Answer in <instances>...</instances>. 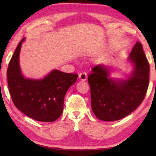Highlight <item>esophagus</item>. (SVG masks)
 Returning <instances> with one entry per match:
<instances>
[{
    "mask_svg": "<svg viewBox=\"0 0 156 156\" xmlns=\"http://www.w3.org/2000/svg\"><path fill=\"white\" fill-rule=\"evenodd\" d=\"M87 78V73L85 72H81L80 74H79V79H80V80H86Z\"/></svg>",
    "mask_w": 156,
    "mask_h": 156,
    "instance_id": "obj_1",
    "label": "esophagus"
}]
</instances>
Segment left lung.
<instances>
[{
	"label": "left lung",
	"mask_w": 156,
	"mask_h": 156,
	"mask_svg": "<svg viewBox=\"0 0 156 156\" xmlns=\"http://www.w3.org/2000/svg\"><path fill=\"white\" fill-rule=\"evenodd\" d=\"M129 60L134 65L126 80L109 78V69L96 65L88 77L91 109L103 121H115L130 114L142 103L149 86L150 67L142 44L137 42Z\"/></svg>",
	"instance_id": "obj_1"
}]
</instances>
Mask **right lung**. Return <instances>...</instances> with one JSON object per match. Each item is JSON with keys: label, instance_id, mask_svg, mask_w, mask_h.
Instances as JSON below:
<instances>
[{"label": "right lung", "instance_id": "obj_1", "mask_svg": "<svg viewBox=\"0 0 156 156\" xmlns=\"http://www.w3.org/2000/svg\"><path fill=\"white\" fill-rule=\"evenodd\" d=\"M24 40L18 43L7 68L12 100L16 107L28 117L41 122H54L62 114L65 94L78 76L56 69L43 79L25 78L19 65L20 51Z\"/></svg>", "mask_w": 156, "mask_h": 156}]
</instances>
